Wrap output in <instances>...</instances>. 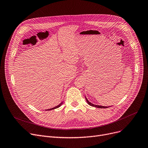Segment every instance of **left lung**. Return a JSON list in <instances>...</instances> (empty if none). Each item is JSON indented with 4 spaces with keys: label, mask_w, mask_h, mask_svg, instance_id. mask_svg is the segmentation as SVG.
<instances>
[{
    "label": "left lung",
    "mask_w": 148,
    "mask_h": 148,
    "mask_svg": "<svg viewBox=\"0 0 148 148\" xmlns=\"http://www.w3.org/2000/svg\"><path fill=\"white\" fill-rule=\"evenodd\" d=\"M85 98H86V101H87L88 104L89 105H90V106H92V107H95L100 108H108V107H106V106H98V105H95V104H92V103H90V102L88 100V99L86 98V97H85Z\"/></svg>",
    "instance_id": "obj_1"
}]
</instances>
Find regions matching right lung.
<instances>
[{
  "mask_svg": "<svg viewBox=\"0 0 148 148\" xmlns=\"http://www.w3.org/2000/svg\"><path fill=\"white\" fill-rule=\"evenodd\" d=\"M62 104H63V103H61L59 105H58V106H56V107H53V108H50V109H47V110H53V109H55V108H57L59 107Z\"/></svg>",
  "mask_w": 148,
  "mask_h": 148,
  "instance_id": "obj_1",
  "label": "right lung"
}]
</instances>
